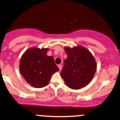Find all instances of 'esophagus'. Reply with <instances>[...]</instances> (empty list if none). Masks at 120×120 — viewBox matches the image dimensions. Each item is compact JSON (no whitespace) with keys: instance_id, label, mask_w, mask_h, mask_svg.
<instances>
[{"instance_id":"esophagus-1","label":"esophagus","mask_w":120,"mask_h":120,"mask_svg":"<svg viewBox=\"0 0 120 120\" xmlns=\"http://www.w3.org/2000/svg\"><path fill=\"white\" fill-rule=\"evenodd\" d=\"M58 67H59V69H60V71H61L62 67H63V65H62L61 64H59V65H58Z\"/></svg>"}]
</instances>
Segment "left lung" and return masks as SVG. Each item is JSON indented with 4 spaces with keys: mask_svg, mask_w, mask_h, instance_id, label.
I'll return each instance as SVG.
<instances>
[{
    "mask_svg": "<svg viewBox=\"0 0 120 120\" xmlns=\"http://www.w3.org/2000/svg\"><path fill=\"white\" fill-rule=\"evenodd\" d=\"M67 59L61 71V76L69 87L74 90L87 86L92 80L96 70L94 57L81 46L65 47Z\"/></svg>",
    "mask_w": 120,
    "mask_h": 120,
    "instance_id": "left-lung-1",
    "label": "left lung"
}]
</instances>
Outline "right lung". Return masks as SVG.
Instances as JSON below:
<instances>
[{"label":"right lung","instance_id":"right-lung-1","mask_svg":"<svg viewBox=\"0 0 120 120\" xmlns=\"http://www.w3.org/2000/svg\"><path fill=\"white\" fill-rule=\"evenodd\" d=\"M49 49L30 48L21 58L20 73L28 83L37 88L46 86L52 75L59 69L52 56L47 55Z\"/></svg>","mask_w":120,"mask_h":120}]
</instances>
